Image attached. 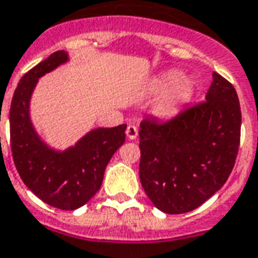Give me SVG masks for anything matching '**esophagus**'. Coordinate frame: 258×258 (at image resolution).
Here are the masks:
<instances>
[{
    "label": "esophagus",
    "mask_w": 258,
    "mask_h": 258,
    "mask_svg": "<svg viewBox=\"0 0 258 258\" xmlns=\"http://www.w3.org/2000/svg\"><path fill=\"white\" fill-rule=\"evenodd\" d=\"M125 134H127V138L134 141V139H137L138 137V128L135 125H128L127 130H125Z\"/></svg>",
    "instance_id": "1"
}]
</instances>
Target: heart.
<instances>
[{"instance_id":"obj_1","label":"heart","mask_w":258,"mask_h":258,"mask_svg":"<svg viewBox=\"0 0 258 258\" xmlns=\"http://www.w3.org/2000/svg\"><path fill=\"white\" fill-rule=\"evenodd\" d=\"M196 82L190 77H182L177 70H169L150 82L149 94L161 96L154 105L155 115L169 116L177 112L194 98Z\"/></svg>"}]
</instances>
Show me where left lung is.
<instances>
[{"label": "left lung", "instance_id": "obj_1", "mask_svg": "<svg viewBox=\"0 0 258 258\" xmlns=\"http://www.w3.org/2000/svg\"><path fill=\"white\" fill-rule=\"evenodd\" d=\"M139 178L165 214L189 212L227 181L238 154L241 107L234 86L212 73L204 103L169 121L145 119L139 130Z\"/></svg>", "mask_w": 258, "mask_h": 258}]
</instances>
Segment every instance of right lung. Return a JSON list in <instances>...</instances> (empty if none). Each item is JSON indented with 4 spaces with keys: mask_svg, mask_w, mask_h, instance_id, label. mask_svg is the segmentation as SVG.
Wrapping results in <instances>:
<instances>
[{
    "mask_svg": "<svg viewBox=\"0 0 258 258\" xmlns=\"http://www.w3.org/2000/svg\"><path fill=\"white\" fill-rule=\"evenodd\" d=\"M68 62V52L56 51L20 80L9 123L12 155L21 180L44 203L70 211L88 203L100 189L108 162L124 143L127 124L90 130L64 150L43 141L31 120V97L39 78Z\"/></svg>",
    "mask_w": 258,
    "mask_h": 258,
    "instance_id": "right-lung-1",
    "label": "right lung"
}]
</instances>
